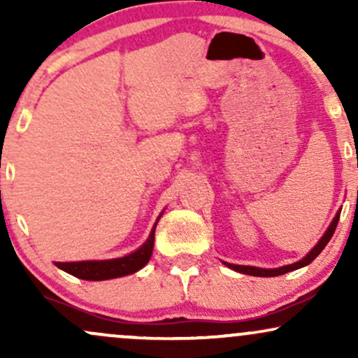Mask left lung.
<instances>
[{"label":"left lung","mask_w":358,"mask_h":358,"mask_svg":"<svg viewBox=\"0 0 358 358\" xmlns=\"http://www.w3.org/2000/svg\"><path fill=\"white\" fill-rule=\"evenodd\" d=\"M340 212H336L335 219L331 220L330 227L327 229V232L323 234L322 239L318 241V244L315 245L313 249L310 250V252L306 254L305 257L301 259V261L294 262V264H287V266H282V268H276V269H262V268H254V266H239V264H231V262H224L227 268H231L234 271H237V273H242V274H249V276H259V278H273V276H281V274H286L289 273V271H294V269H299L303 268V266H308L311 261H315V257L318 256L320 252L324 249V245L328 244L331 239V236L335 234V229H336V224H338V219H340Z\"/></svg>","instance_id":"left-lung-1"}]
</instances>
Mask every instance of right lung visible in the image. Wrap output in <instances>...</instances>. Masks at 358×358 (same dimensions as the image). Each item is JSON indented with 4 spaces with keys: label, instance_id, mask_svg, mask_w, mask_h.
I'll return each instance as SVG.
<instances>
[{
    "label": "right lung",
    "instance_id": "add662e5",
    "mask_svg": "<svg viewBox=\"0 0 358 358\" xmlns=\"http://www.w3.org/2000/svg\"><path fill=\"white\" fill-rule=\"evenodd\" d=\"M156 224H158V222H156ZM156 224L153 225V231H151L150 237H148L145 244L124 257L106 259V261L55 262V266L62 271H65V273L72 274V276L85 279V281H104V279H114L136 273V271L141 269L143 266L148 264L151 254H153Z\"/></svg>",
    "mask_w": 358,
    "mask_h": 358
}]
</instances>
